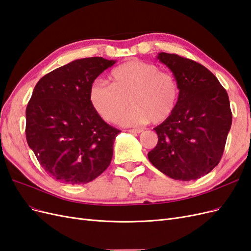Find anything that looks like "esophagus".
Masks as SVG:
<instances>
[{"instance_id":"1","label":"esophagus","mask_w":251,"mask_h":251,"mask_svg":"<svg viewBox=\"0 0 251 251\" xmlns=\"http://www.w3.org/2000/svg\"><path fill=\"white\" fill-rule=\"evenodd\" d=\"M128 132L133 134H139L142 132V128H131V130H128Z\"/></svg>"}]
</instances>
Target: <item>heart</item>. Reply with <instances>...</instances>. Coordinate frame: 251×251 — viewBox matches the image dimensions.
<instances>
[{"instance_id": "1", "label": "heart", "mask_w": 251, "mask_h": 251, "mask_svg": "<svg viewBox=\"0 0 251 251\" xmlns=\"http://www.w3.org/2000/svg\"><path fill=\"white\" fill-rule=\"evenodd\" d=\"M110 77L111 85L97 79L89 90L91 104L105 121L118 120L128 100L133 107L120 118L124 126L162 124L176 111L180 100L178 80L158 66L131 59L114 68Z\"/></svg>"}]
</instances>
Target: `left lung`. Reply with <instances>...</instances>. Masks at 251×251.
<instances>
[{"label":"left lung","instance_id":"1","mask_svg":"<svg viewBox=\"0 0 251 251\" xmlns=\"http://www.w3.org/2000/svg\"><path fill=\"white\" fill-rule=\"evenodd\" d=\"M157 59L177 78L180 100L173 115L154 127L158 143L149 160L172 179L197 180L221 160L232 121L229 98L201 64L165 52Z\"/></svg>","mask_w":251,"mask_h":251}]
</instances>
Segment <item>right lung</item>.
<instances>
[{"instance_id":"obj_1","label":"right lung","mask_w":251,"mask_h":251,"mask_svg":"<svg viewBox=\"0 0 251 251\" xmlns=\"http://www.w3.org/2000/svg\"><path fill=\"white\" fill-rule=\"evenodd\" d=\"M116 60L87 57L51 71L36 83L26 109V139L42 168L67 184H86L107 170L121 132L89 100L92 82Z\"/></svg>"}]
</instances>
